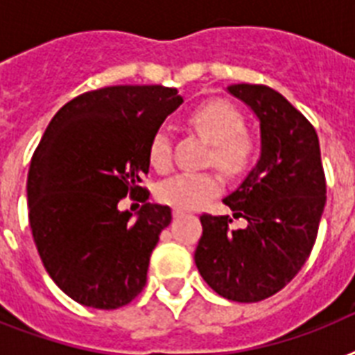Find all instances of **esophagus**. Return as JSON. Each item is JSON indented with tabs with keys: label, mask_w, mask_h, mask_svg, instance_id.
I'll return each instance as SVG.
<instances>
[{
	"label": "esophagus",
	"mask_w": 355,
	"mask_h": 355,
	"mask_svg": "<svg viewBox=\"0 0 355 355\" xmlns=\"http://www.w3.org/2000/svg\"><path fill=\"white\" fill-rule=\"evenodd\" d=\"M186 216V210H182V208H175L173 210V217H182Z\"/></svg>",
	"instance_id": "obj_1"
}]
</instances>
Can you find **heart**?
I'll use <instances>...</instances> for the list:
<instances>
[{
	"label": "heart",
	"instance_id": "1",
	"mask_svg": "<svg viewBox=\"0 0 355 355\" xmlns=\"http://www.w3.org/2000/svg\"><path fill=\"white\" fill-rule=\"evenodd\" d=\"M188 125L210 144L208 162L228 177H237L252 166L256 139L245 130V119L234 105L210 99L193 108L186 118ZM149 162L156 171H167L173 164L171 136L166 128L156 130L149 144ZM221 180L214 171H184L160 182L156 195L166 205L191 210L219 193Z\"/></svg>",
	"mask_w": 355,
	"mask_h": 355
}]
</instances>
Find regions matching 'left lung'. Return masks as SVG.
Instances as JSON below:
<instances>
[{"instance_id":"8db88e82","label":"left lung","mask_w":355,"mask_h":355,"mask_svg":"<svg viewBox=\"0 0 355 355\" xmlns=\"http://www.w3.org/2000/svg\"><path fill=\"white\" fill-rule=\"evenodd\" d=\"M259 118L261 158L245 182L223 200L230 216L202 214L195 263L206 284L234 302H259L282 291L302 269L319 232L326 177L313 125L265 85H234Z\"/></svg>"}]
</instances>
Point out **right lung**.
I'll list each match as a JSON object with an SVG mask.
<instances>
[{"label": "right lung", "instance_id": "obj_1", "mask_svg": "<svg viewBox=\"0 0 355 355\" xmlns=\"http://www.w3.org/2000/svg\"><path fill=\"white\" fill-rule=\"evenodd\" d=\"M182 103L166 86H107L66 103L47 125L27 175L29 225L53 282L75 302L116 309L138 297L150 254L171 223L139 186L150 138ZM128 194L139 219L119 212Z\"/></svg>", "mask_w": 355, "mask_h": 355}]
</instances>
